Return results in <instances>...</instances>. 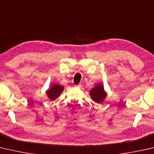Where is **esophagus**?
Instances as JSON below:
<instances>
[{
    "instance_id": "esophagus-1",
    "label": "esophagus",
    "mask_w": 154,
    "mask_h": 154,
    "mask_svg": "<svg viewBox=\"0 0 154 154\" xmlns=\"http://www.w3.org/2000/svg\"><path fill=\"white\" fill-rule=\"evenodd\" d=\"M75 88H82V83H79V84H78V85H75Z\"/></svg>"
}]
</instances>
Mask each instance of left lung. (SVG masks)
I'll return each mask as SVG.
<instances>
[{
  "label": "left lung",
  "instance_id": "left-lung-1",
  "mask_svg": "<svg viewBox=\"0 0 154 154\" xmlns=\"http://www.w3.org/2000/svg\"><path fill=\"white\" fill-rule=\"evenodd\" d=\"M92 100L97 103L102 102L106 96V92L102 85H97L90 91Z\"/></svg>",
  "mask_w": 154,
  "mask_h": 154
}]
</instances>
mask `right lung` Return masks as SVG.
Instances as JSON below:
<instances>
[{
  "label": "right lung",
  "instance_id": "right-lung-1",
  "mask_svg": "<svg viewBox=\"0 0 154 154\" xmlns=\"http://www.w3.org/2000/svg\"><path fill=\"white\" fill-rule=\"evenodd\" d=\"M63 88H64L63 86H60L59 85H53L52 88L47 91V95H48V96L50 100H54L62 93V91H63Z\"/></svg>",
  "mask_w": 154,
  "mask_h": 154
}]
</instances>
